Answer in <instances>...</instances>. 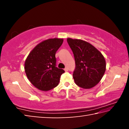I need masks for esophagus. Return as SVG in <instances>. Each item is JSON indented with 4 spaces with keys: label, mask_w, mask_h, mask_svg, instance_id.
Instances as JSON below:
<instances>
[{
    "label": "esophagus",
    "mask_w": 129,
    "mask_h": 129,
    "mask_svg": "<svg viewBox=\"0 0 129 129\" xmlns=\"http://www.w3.org/2000/svg\"><path fill=\"white\" fill-rule=\"evenodd\" d=\"M64 71H65V72L68 71V68H65L64 69Z\"/></svg>",
    "instance_id": "1"
}]
</instances>
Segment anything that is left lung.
Returning a JSON list of instances; mask_svg holds the SVG:
<instances>
[{"instance_id": "8db88e82", "label": "left lung", "mask_w": 129, "mask_h": 129, "mask_svg": "<svg viewBox=\"0 0 129 129\" xmlns=\"http://www.w3.org/2000/svg\"><path fill=\"white\" fill-rule=\"evenodd\" d=\"M76 62L73 77L76 84L84 89L95 86L102 79L106 71L104 56L96 48L80 39H67Z\"/></svg>"}]
</instances>
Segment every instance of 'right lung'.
<instances>
[{
    "label": "right lung",
    "mask_w": 129,
    "mask_h": 129,
    "mask_svg": "<svg viewBox=\"0 0 129 129\" xmlns=\"http://www.w3.org/2000/svg\"><path fill=\"white\" fill-rule=\"evenodd\" d=\"M63 43L62 39L44 40L30 51L25 61L24 69L31 84L42 91L55 88L65 71L56 67V52Z\"/></svg>",
    "instance_id": "1"
}]
</instances>
